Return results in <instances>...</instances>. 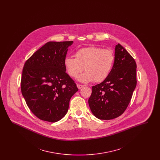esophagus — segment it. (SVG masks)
Segmentation results:
<instances>
[{
	"label": "esophagus",
	"instance_id": "1",
	"mask_svg": "<svg viewBox=\"0 0 160 160\" xmlns=\"http://www.w3.org/2000/svg\"><path fill=\"white\" fill-rule=\"evenodd\" d=\"M77 88L80 89H81V88H82L83 87V85H82V84H77Z\"/></svg>",
	"mask_w": 160,
	"mask_h": 160
}]
</instances>
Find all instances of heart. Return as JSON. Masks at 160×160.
<instances>
[{"instance_id": "obj_1", "label": "heart", "mask_w": 160, "mask_h": 160, "mask_svg": "<svg viewBox=\"0 0 160 160\" xmlns=\"http://www.w3.org/2000/svg\"><path fill=\"white\" fill-rule=\"evenodd\" d=\"M114 59V53L111 50L91 46L77 51L75 58L66 57L63 64L67 72L72 78H76L83 69L85 71L78 77L80 82L100 83L110 75Z\"/></svg>"}]
</instances>
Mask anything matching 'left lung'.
<instances>
[{
    "instance_id": "1",
    "label": "left lung",
    "mask_w": 160,
    "mask_h": 160,
    "mask_svg": "<svg viewBox=\"0 0 160 160\" xmlns=\"http://www.w3.org/2000/svg\"><path fill=\"white\" fill-rule=\"evenodd\" d=\"M114 65L110 75L92 86L88 103L92 113L99 119L110 120L125 112L136 84V63L118 44L115 46Z\"/></svg>"
}]
</instances>
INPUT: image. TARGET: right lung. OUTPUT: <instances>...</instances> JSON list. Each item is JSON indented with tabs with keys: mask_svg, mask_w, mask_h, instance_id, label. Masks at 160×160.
Instances as JSON below:
<instances>
[{
	"mask_svg": "<svg viewBox=\"0 0 160 160\" xmlns=\"http://www.w3.org/2000/svg\"><path fill=\"white\" fill-rule=\"evenodd\" d=\"M73 41L47 42L26 61L21 90L31 112L41 120L56 122L68 110L78 89L66 73L63 61Z\"/></svg>",
	"mask_w": 160,
	"mask_h": 160,
	"instance_id": "right-lung-1",
	"label": "right lung"
}]
</instances>
